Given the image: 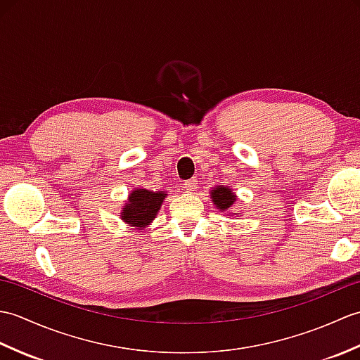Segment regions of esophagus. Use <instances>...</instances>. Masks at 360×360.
Returning <instances> with one entry per match:
<instances>
[{"instance_id":"obj_1","label":"esophagus","mask_w":360,"mask_h":360,"mask_svg":"<svg viewBox=\"0 0 360 360\" xmlns=\"http://www.w3.org/2000/svg\"><path fill=\"white\" fill-rule=\"evenodd\" d=\"M184 192H187V193H193L195 190H196V187H198V181L196 179H188V181H186L184 182Z\"/></svg>"}]
</instances>
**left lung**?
Returning <instances> with one entry per match:
<instances>
[{"mask_svg":"<svg viewBox=\"0 0 360 360\" xmlns=\"http://www.w3.org/2000/svg\"><path fill=\"white\" fill-rule=\"evenodd\" d=\"M210 198H212V202L215 204V207L223 212L231 209L236 200L233 190L223 186H218L217 188H213L210 192ZM236 215H241V213H236Z\"/></svg>","mask_w":360,"mask_h":360,"instance_id":"obj_1","label":"left lung"}]
</instances>
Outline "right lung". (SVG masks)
<instances>
[{"mask_svg": "<svg viewBox=\"0 0 360 360\" xmlns=\"http://www.w3.org/2000/svg\"><path fill=\"white\" fill-rule=\"evenodd\" d=\"M165 192H151L147 188H136L128 196V201L120 212L122 219L134 229L147 227L164 202Z\"/></svg>", "mask_w": 360, "mask_h": 360, "instance_id": "add662e5", "label": "right lung"}]
</instances>
